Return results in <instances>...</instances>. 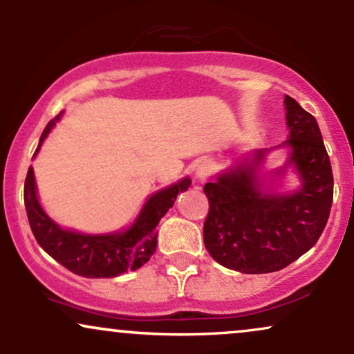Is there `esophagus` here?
I'll return each mask as SVG.
<instances>
[{
  "instance_id": "34e87169",
  "label": "esophagus",
  "mask_w": 354,
  "mask_h": 354,
  "mask_svg": "<svg viewBox=\"0 0 354 354\" xmlns=\"http://www.w3.org/2000/svg\"><path fill=\"white\" fill-rule=\"evenodd\" d=\"M211 174V165L208 163V161H205V163H201V165H198V168H196V178L200 181H205L206 178H208Z\"/></svg>"
}]
</instances>
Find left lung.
<instances>
[{
  "instance_id": "1",
  "label": "left lung",
  "mask_w": 354,
  "mask_h": 354,
  "mask_svg": "<svg viewBox=\"0 0 354 354\" xmlns=\"http://www.w3.org/2000/svg\"><path fill=\"white\" fill-rule=\"evenodd\" d=\"M291 163L303 178L293 194H265L254 163L206 183L209 209L203 226L208 253L219 265L248 274L273 273L296 261L318 241L330 216L333 171L315 116L284 96ZM263 153H256L258 163Z\"/></svg>"
}]
</instances>
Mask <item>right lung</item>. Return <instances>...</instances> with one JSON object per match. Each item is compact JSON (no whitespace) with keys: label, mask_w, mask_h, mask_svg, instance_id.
Segmentation results:
<instances>
[{"label":"right lung","mask_w":354,"mask_h":354,"mask_svg":"<svg viewBox=\"0 0 354 354\" xmlns=\"http://www.w3.org/2000/svg\"><path fill=\"white\" fill-rule=\"evenodd\" d=\"M58 118L51 120L44 128L38 149ZM189 185L191 181L185 178L169 188L158 191L146 201L131 228L124 233L101 236L64 231L46 216L36 198L33 166H30L24 180V206L36 241L59 265L84 278H113L124 271L138 270L151 258L158 243L156 225L166 211L171 208L178 193L188 189Z\"/></svg>","instance_id":"right-lung-1"}]
</instances>
